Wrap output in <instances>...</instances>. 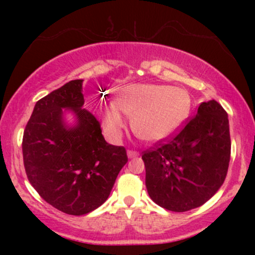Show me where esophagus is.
Masks as SVG:
<instances>
[{
	"label": "esophagus",
	"mask_w": 255,
	"mask_h": 255,
	"mask_svg": "<svg viewBox=\"0 0 255 255\" xmlns=\"http://www.w3.org/2000/svg\"><path fill=\"white\" fill-rule=\"evenodd\" d=\"M127 156H128V158H136L137 156H139V152L133 151V150H128Z\"/></svg>",
	"instance_id": "esophagus-1"
}]
</instances>
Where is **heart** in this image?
I'll list each match as a JSON object with an SVG mask.
<instances>
[{
  "label": "heart",
  "mask_w": 255,
  "mask_h": 255,
  "mask_svg": "<svg viewBox=\"0 0 255 255\" xmlns=\"http://www.w3.org/2000/svg\"><path fill=\"white\" fill-rule=\"evenodd\" d=\"M192 99L182 87L158 84H130L116 93L114 104L99 105L102 126L110 136L118 137L126 121L137 137L159 142L174 135L189 116Z\"/></svg>",
  "instance_id": "heart-1"
}]
</instances>
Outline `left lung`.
<instances>
[{
	"mask_svg": "<svg viewBox=\"0 0 255 255\" xmlns=\"http://www.w3.org/2000/svg\"><path fill=\"white\" fill-rule=\"evenodd\" d=\"M230 148L227 113L213 99L203 102L176 136L142 154L148 195L169 211L201 206L223 184Z\"/></svg>",
	"mask_w": 255,
	"mask_h": 255,
	"instance_id": "left-lung-1",
	"label": "left lung"
}]
</instances>
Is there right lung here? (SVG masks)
Masks as SVG:
<instances>
[{"label": "right lung", "mask_w": 255, "mask_h": 255, "mask_svg": "<svg viewBox=\"0 0 255 255\" xmlns=\"http://www.w3.org/2000/svg\"><path fill=\"white\" fill-rule=\"evenodd\" d=\"M83 81L72 80L34 105L22 139L28 181L55 209L86 215L109 198L126 148L105 141L97 119L83 109ZM69 111L75 118L66 124Z\"/></svg>", "instance_id": "add662e5"}]
</instances>
